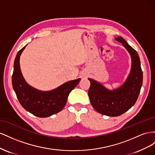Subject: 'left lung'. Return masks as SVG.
Segmentation results:
<instances>
[{"label": "left lung", "instance_id": "1", "mask_svg": "<svg viewBox=\"0 0 155 155\" xmlns=\"http://www.w3.org/2000/svg\"><path fill=\"white\" fill-rule=\"evenodd\" d=\"M115 40L124 45L132 59V68L127 79L121 87L111 91L88 79L91 87L88 93L92 106L100 114L110 116L121 115L134 105L143 81V72L137 51L121 37H116Z\"/></svg>", "mask_w": 155, "mask_h": 155}]
</instances>
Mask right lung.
Instances as JSON below:
<instances>
[{"instance_id":"obj_1","label":"right lung","mask_w":155,"mask_h":155,"mask_svg":"<svg viewBox=\"0 0 155 155\" xmlns=\"http://www.w3.org/2000/svg\"><path fill=\"white\" fill-rule=\"evenodd\" d=\"M25 47L18 51L14 61L12 85L18 100L25 109L40 118L58 113L66 105L70 92L78 85L80 78L68 81L51 91L36 90L28 85L21 71L20 55Z\"/></svg>"}]
</instances>
